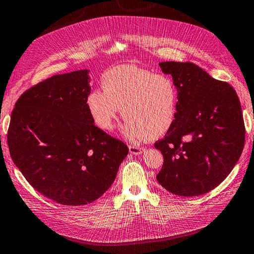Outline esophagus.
Returning a JSON list of instances; mask_svg holds the SVG:
<instances>
[{"mask_svg": "<svg viewBox=\"0 0 254 254\" xmlns=\"http://www.w3.org/2000/svg\"><path fill=\"white\" fill-rule=\"evenodd\" d=\"M128 149L132 155H141L143 154V151L145 150L143 147H137V146H133V145H129Z\"/></svg>", "mask_w": 254, "mask_h": 254, "instance_id": "1", "label": "esophagus"}]
</instances>
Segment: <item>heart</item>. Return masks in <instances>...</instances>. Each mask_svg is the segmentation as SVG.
Masks as SVG:
<instances>
[{"label": "heart", "mask_w": 254, "mask_h": 254, "mask_svg": "<svg viewBox=\"0 0 254 254\" xmlns=\"http://www.w3.org/2000/svg\"><path fill=\"white\" fill-rule=\"evenodd\" d=\"M103 91L86 97L92 121L103 131H111L120 114L127 120L122 134L128 140L158 138L173 126L178 106V88L173 80L135 64H122L102 75Z\"/></svg>", "instance_id": "obj_1"}]
</instances>
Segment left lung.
<instances>
[{
    "label": "left lung",
    "instance_id": "obj_1",
    "mask_svg": "<svg viewBox=\"0 0 254 254\" xmlns=\"http://www.w3.org/2000/svg\"><path fill=\"white\" fill-rule=\"evenodd\" d=\"M178 88L173 126L155 143L163 155L157 181L178 196H200L219 186L239 160L245 123L239 98L192 63L163 62Z\"/></svg>",
    "mask_w": 254,
    "mask_h": 254
}]
</instances>
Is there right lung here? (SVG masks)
<instances>
[{
    "label": "right lung",
    "instance_id": "obj_1",
    "mask_svg": "<svg viewBox=\"0 0 254 254\" xmlns=\"http://www.w3.org/2000/svg\"><path fill=\"white\" fill-rule=\"evenodd\" d=\"M88 70L56 74L18 98L7 132L9 154L35 190L64 205L98 199L128 148L92 121Z\"/></svg>",
    "mask_w": 254,
    "mask_h": 254
}]
</instances>
